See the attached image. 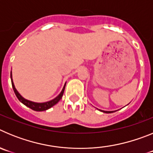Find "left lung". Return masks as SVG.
Listing matches in <instances>:
<instances>
[{
  "instance_id": "obj_1",
  "label": "left lung",
  "mask_w": 153,
  "mask_h": 153,
  "mask_svg": "<svg viewBox=\"0 0 153 153\" xmlns=\"http://www.w3.org/2000/svg\"><path fill=\"white\" fill-rule=\"evenodd\" d=\"M100 111L102 112V113H113V112H116L117 110H115V111H105V110H101V109H99Z\"/></svg>"
}]
</instances>
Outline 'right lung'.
I'll list each match as a JSON object with an SVG mask.
<instances>
[{"mask_svg": "<svg viewBox=\"0 0 153 153\" xmlns=\"http://www.w3.org/2000/svg\"><path fill=\"white\" fill-rule=\"evenodd\" d=\"M10 79H11V83H12V87H13V90L14 91V93H15L16 97H17V99L19 100V101L21 102H22L24 105H25L27 107L30 108L31 109H33L34 111H44V110H47V109H50L52 106H53L54 105H56L59 101L61 100L62 97L63 95V92H64L65 90V86H66V83H65L64 86H63V90H61V92L60 93V94L57 96L56 97H55L54 99H53L51 100L47 101V102H33V101L28 100L27 99H25L24 97H23L20 94L18 91L17 90V89L15 88V86H14V83H13V79H12V72L10 71Z\"/></svg>", "mask_w": 153, "mask_h": 153, "instance_id": "add662e5", "label": "right lung"}]
</instances>
